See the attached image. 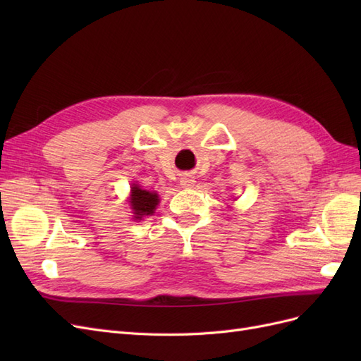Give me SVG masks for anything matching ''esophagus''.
Masks as SVG:
<instances>
[{
    "label": "esophagus",
    "mask_w": 361,
    "mask_h": 361,
    "mask_svg": "<svg viewBox=\"0 0 361 361\" xmlns=\"http://www.w3.org/2000/svg\"><path fill=\"white\" fill-rule=\"evenodd\" d=\"M194 178H191L190 174H185V176L180 179V185L182 188H192L194 187Z\"/></svg>",
    "instance_id": "obj_1"
}]
</instances>
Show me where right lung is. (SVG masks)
Masks as SVG:
<instances>
[{
  "label": "right lung",
  "instance_id": "right-lung-1",
  "mask_svg": "<svg viewBox=\"0 0 361 361\" xmlns=\"http://www.w3.org/2000/svg\"><path fill=\"white\" fill-rule=\"evenodd\" d=\"M129 203L130 209L134 211V220H143L146 215H154L159 203V195L158 192L143 190L138 183H133Z\"/></svg>",
  "mask_w": 361,
  "mask_h": 361
}]
</instances>
